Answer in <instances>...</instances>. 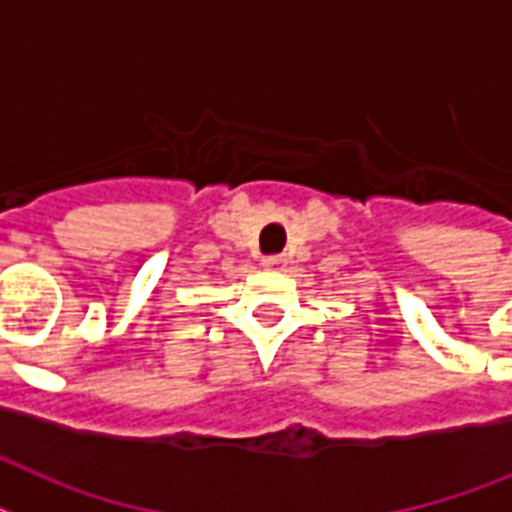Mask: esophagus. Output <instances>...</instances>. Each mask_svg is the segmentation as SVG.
<instances>
[{"label": "esophagus", "instance_id": "obj_1", "mask_svg": "<svg viewBox=\"0 0 512 512\" xmlns=\"http://www.w3.org/2000/svg\"><path fill=\"white\" fill-rule=\"evenodd\" d=\"M286 260L281 255H273V257H263V268L265 270H278V268H284Z\"/></svg>", "mask_w": 512, "mask_h": 512}]
</instances>
